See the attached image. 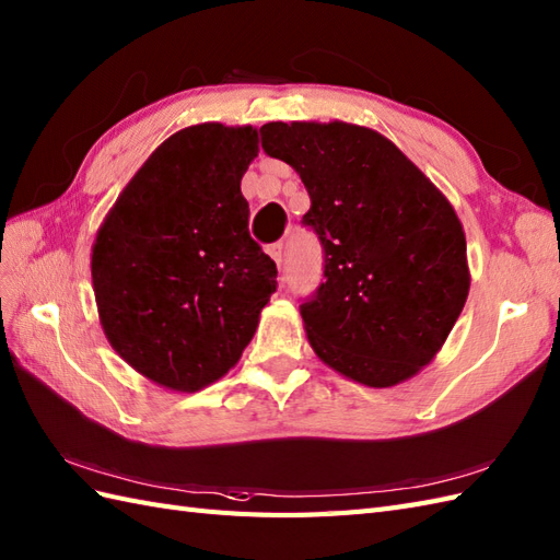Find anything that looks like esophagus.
I'll return each mask as SVG.
<instances>
[{
  "label": "esophagus",
  "mask_w": 560,
  "mask_h": 560,
  "mask_svg": "<svg viewBox=\"0 0 560 560\" xmlns=\"http://www.w3.org/2000/svg\"><path fill=\"white\" fill-rule=\"evenodd\" d=\"M268 254H270L272 261L278 264V268H282V258H284V249H282V244H270V247H268Z\"/></svg>",
  "instance_id": "34e87169"
}]
</instances>
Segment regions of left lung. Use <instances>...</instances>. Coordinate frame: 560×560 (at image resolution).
Listing matches in <instances>:
<instances>
[{
	"label": "left lung",
	"mask_w": 560,
	"mask_h": 560,
	"mask_svg": "<svg viewBox=\"0 0 560 560\" xmlns=\"http://www.w3.org/2000/svg\"><path fill=\"white\" fill-rule=\"evenodd\" d=\"M261 144L302 177L304 223L325 249V282L302 304L311 349L365 387L418 375L470 290L452 201L385 135L353 122H266Z\"/></svg>",
	"instance_id": "obj_1"
}]
</instances>
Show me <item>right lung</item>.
I'll list each match as a JSON object with an SVG mask.
<instances>
[{
	"label": "right lung",
	"instance_id": "obj_1",
	"mask_svg": "<svg viewBox=\"0 0 560 560\" xmlns=\"http://www.w3.org/2000/svg\"><path fill=\"white\" fill-rule=\"evenodd\" d=\"M252 126L199 122L161 142L92 244L102 330L118 357L171 392L221 380L252 342L278 268L249 237L242 175Z\"/></svg>",
	"mask_w": 560,
	"mask_h": 560
}]
</instances>
